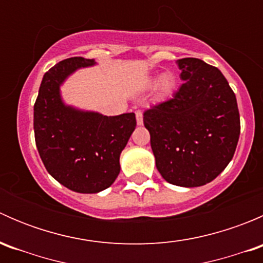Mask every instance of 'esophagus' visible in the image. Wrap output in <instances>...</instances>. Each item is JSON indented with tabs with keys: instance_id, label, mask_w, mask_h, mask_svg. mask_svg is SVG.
Returning <instances> with one entry per match:
<instances>
[{
	"instance_id": "obj_1",
	"label": "esophagus",
	"mask_w": 263,
	"mask_h": 263,
	"mask_svg": "<svg viewBox=\"0 0 263 263\" xmlns=\"http://www.w3.org/2000/svg\"><path fill=\"white\" fill-rule=\"evenodd\" d=\"M136 122L139 126H141L144 123V119H142V112L141 110H136Z\"/></svg>"
}]
</instances>
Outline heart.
Segmentation results:
<instances>
[{"label": "heart", "instance_id": "heart-1", "mask_svg": "<svg viewBox=\"0 0 263 263\" xmlns=\"http://www.w3.org/2000/svg\"><path fill=\"white\" fill-rule=\"evenodd\" d=\"M148 85H153L155 82V79H150L147 81ZM174 85H176V80H174V76L172 73H164L158 81V91L161 95H166L173 90Z\"/></svg>", "mask_w": 263, "mask_h": 263}]
</instances>
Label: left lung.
Masks as SVG:
<instances>
[{"mask_svg":"<svg viewBox=\"0 0 263 263\" xmlns=\"http://www.w3.org/2000/svg\"><path fill=\"white\" fill-rule=\"evenodd\" d=\"M183 84L172 99L145 110L156 168L166 182L198 187L214 181L237 148V98L219 68L198 58L177 61Z\"/></svg>","mask_w":263,"mask_h":263,"instance_id":"8db88e82","label":"left lung"}]
</instances>
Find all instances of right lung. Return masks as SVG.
<instances>
[{"instance_id":"right-lung-1","label":"right lung","mask_w":263,"mask_h":263,"mask_svg":"<svg viewBox=\"0 0 263 263\" xmlns=\"http://www.w3.org/2000/svg\"><path fill=\"white\" fill-rule=\"evenodd\" d=\"M92 60L72 57L43 76L34 104V135L42 161L55 181L80 193H97L118 177L119 155L136 127L135 113L108 117L68 107L60 86Z\"/></svg>"}]
</instances>
